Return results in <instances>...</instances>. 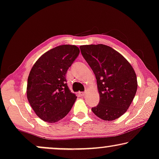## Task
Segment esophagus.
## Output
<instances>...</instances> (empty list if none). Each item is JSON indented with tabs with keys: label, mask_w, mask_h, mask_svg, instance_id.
<instances>
[{
	"label": "esophagus",
	"mask_w": 159,
	"mask_h": 159,
	"mask_svg": "<svg viewBox=\"0 0 159 159\" xmlns=\"http://www.w3.org/2000/svg\"><path fill=\"white\" fill-rule=\"evenodd\" d=\"M79 93L80 96H81V97H84V96L86 95V93L85 92H79Z\"/></svg>",
	"instance_id": "34e87169"
}]
</instances>
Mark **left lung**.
<instances>
[{"instance_id": "obj_1", "label": "left lung", "mask_w": 159, "mask_h": 159, "mask_svg": "<svg viewBox=\"0 0 159 159\" xmlns=\"http://www.w3.org/2000/svg\"><path fill=\"white\" fill-rule=\"evenodd\" d=\"M83 57L92 69L100 101L91 110L105 121H112L126 112L135 97L137 76L122 55L104 44L80 46Z\"/></svg>"}]
</instances>
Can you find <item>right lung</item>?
Listing matches in <instances>:
<instances>
[{
  "label": "right lung",
  "mask_w": 159,
  "mask_h": 159,
  "mask_svg": "<svg viewBox=\"0 0 159 159\" xmlns=\"http://www.w3.org/2000/svg\"><path fill=\"white\" fill-rule=\"evenodd\" d=\"M79 52L75 45L57 46L42 55L31 69L26 96L36 115L44 122L62 120L76 100L66 84V75Z\"/></svg>",
  "instance_id": "right-lung-1"
}]
</instances>
